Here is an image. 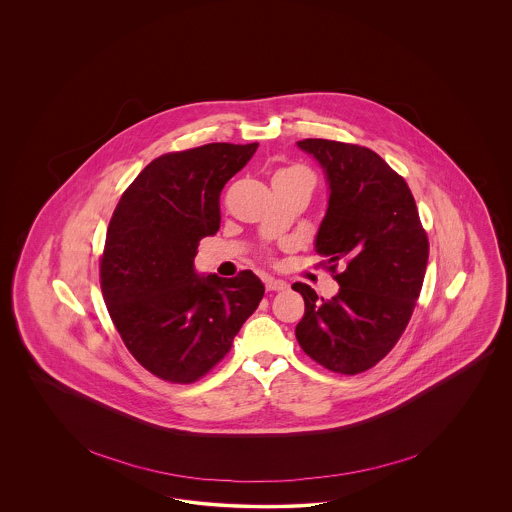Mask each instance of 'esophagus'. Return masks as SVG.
I'll return each instance as SVG.
<instances>
[{
	"label": "esophagus",
	"instance_id": "esophagus-1",
	"mask_svg": "<svg viewBox=\"0 0 512 512\" xmlns=\"http://www.w3.org/2000/svg\"><path fill=\"white\" fill-rule=\"evenodd\" d=\"M264 285H266V291H285V289H289L287 281H283V279L266 278L264 279Z\"/></svg>",
	"mask_w": 512,
	"mask_h": 512
}]
</instances>
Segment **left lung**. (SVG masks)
I'll return each instance as SVG.
<instances>
[{"label":"left lung","instance_id":"8db88e82","mask_svg":"<svg viewBox=\"0 0 512 512\" xmlns=\"http://www.w3.org/2000/svg\"><path fill=\"white\" fill-rule=\"evenodd\" d=\"M325 172L326 214L315 251L340 291L319 298L295 283L306 304L296 325L304 353L336 373L366 372L400 340L415 310L428 264V236L400 174L370 148L336 140H298Z\"/></svg>","mask_w":512,"mask_h":512}]
</instances>
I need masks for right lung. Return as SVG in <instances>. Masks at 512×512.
Wrapping results in <instances>:
<instances>
[{
  "instance_id": "add662e5",
  "label": "right lung",
  "mask_w": 512,
  "mask_h": 512,
  "mask_svg": "<svg viewBox=\"0 0 512 512\" xmlns=\"http://www.w3.org/2000/svg\"><path fill=\"white\" fill-rule=\"evenodd\" d=\"M259 142H214L154 159L107 231L101 291L129 353L159 379L193 383L231 351L264 285L251 270L201 276L199 242L219 231V195Z\"/></svg>"
}]
</instances>
